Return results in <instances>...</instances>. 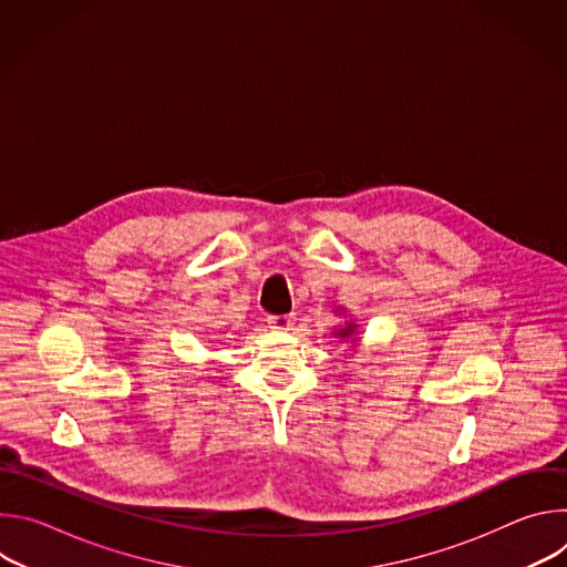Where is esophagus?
<instances>
[{
  "label": "esophagus",
  "instance_id": "esophagus-1",
  "mask_svg": "<svg viewBox=\"0 0 567 567\" xmlns=\"http://www.w3.org/2000/svg\"><path fill=\"white\" fill-rule=\"evenodd\" d=\"M296 326V318L291 313L285 316H269V328L278 330V332H289Z\"/></svg>",
  "mask_w": 567,
  "mask_h": 567
}]
</instances>
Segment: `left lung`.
<instances>
[{"mask_svg":"<svg viewBox=\"0 0 567 567\" xmlns=\"http://www.w3.org/2000/svg\"><path fill=\"white\" fill-rule=\"evenodd\" d=\"M334 313L346 316L348 311H346L343 307H337ZM357 330H359V326H357L354 320H346V328H337L332 334H334L341 343H354V348H357V346H359V343H357V341H359V339H357Z\"/></svg>","mask_w":567,"mask_h":567,"instance_id":"obj_1","label":"left lung"}]
</instances>
